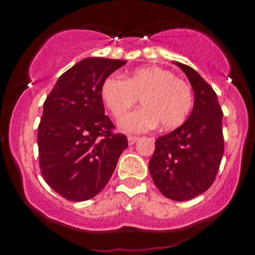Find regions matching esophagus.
<instances>
[{
	"mask_svg": "<svg viewBox=\"0 0 255 255\" xmlns=\"http://www.w3.org/2000/svg\"><path fill=\"white\" fill-rule=\"evenodd\" d=\"M137 140H139V137H137V136H128V144H129V145L135 144Z\"/></svg>",
	"mask_w": 255,
	"mask_h": 255,
	"instance_id": "obj_1",
	"label": "esophagus"
}]
</instances>
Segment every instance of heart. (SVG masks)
<instances>
[{"label":"heart","instance_id":"1","mask_svg":"<svg viewBox=\"0 0 255 255\" xmlns=\"http://www.w3.org/2000/svg\"><path fill=\"white\" fill-rule=\"evenodd\" d=\"M101 96L115 118H121L140 97L144 107L120 120L128 133H141L160 124L165 129L182 125L193 105L191 87L171 72L159 67H144L124 79L111 75L102 84Z\"/></svg>","mask_w":255,"mask_h":255}]
</instances>
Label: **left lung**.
<instances>
[{"label":"left lung","instance_id":"obj_1","mask_svg":"<svg viewBox=\"0 0 255 255\" xmlns=\"http://www.w3.org/2000/svg\"><path fill=\"white\" fill-rule=\"evenodd\" d=\"M194 91L193 110L184 124L156 140L148 163L153 182L166 198L191 200L211 187L224 153L217 95L192 67L175 62Z\"/></svg>","mask_w":255,"mask_h":255}]
</instances>
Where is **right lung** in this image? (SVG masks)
Here are the masks:
<instances>
[{
    "mask_svg": "<svg viewBox=\"0 0 255 255\" xmlns=\"http://www.w3.org/2000/svg\"><path fill=\"white\" fill-rule=\"evenodd\" d=\"M126 63L85 58L58 78L44 102L38 126L40 172L67 200L96 197L128 147L126 135L113 131L101 96L103 81Z\"/></svg>",
    "mask_w": 255,
    "mask_h": 255,
    "instance_id": "1",
    "label": "right lung"
}]
</instances>
